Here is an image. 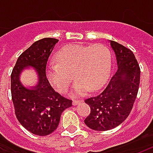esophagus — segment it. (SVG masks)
<instances>
[{
  "instance_id": "1",
  "label": "esophagus",
  "mask_w": 153,
  "mask_h": 153,
  "mask_svg": "<svg viewBox=\"0 0 153 153\" xmlns=\"http://www.w3.org/2000/svg\"><path fill=\"white\" fill-rule=\"evenodd\" d=\"M81 102H83V100H74L73 105L74 106H76V105H78V104H79Z\"/></svg>"
}]
</instances>
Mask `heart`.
Segmentation results:
<instances>
[{
	"mask_svg": "<svg viewBox=\"0 0 153 153\" xmlns=\"http://www.w3.org/2000/svg\"><path fill=\"white\" fill-rule=\"evenodd\" d=\"M57 65L47 67V76L58 91L65 93L76 79L74 92L82 95L105 84L111 73L112 55L102 44L83 46L72 44L62 47L55 56Z\"/></svg>",
	"mask_w": 153,
	"mask_h": 153,
	"instance_id": "b5f03b06",
	"label": "heart"
}]
</instances>
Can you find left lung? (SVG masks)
Instances as JSON below:
<instances>
[{
	"instance_id": "1",
	"label": "left lung",
	"mask_w": 153,
	"mask_h": 153,
	"mask_svg": "<svg viewBox=\"0 0 153 153\" xmlns=\"http://www.w3.org/2000/svg\"><path fill=\"white\" fill-rule=\"evenodd\" d=\"M110 42L116 57L117 71L102 93L85 100L91 111L84 123L97 131L115 128L128 117L140 83V68L131 50L115 41Z\"/></svg>"
}]
</instances>
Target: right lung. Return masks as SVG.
<instances>
[{
    "mask_svg": "<svg viewBox=\"0 0 153 153\" xmlns=\"http://www.w3.org/2000/svg\"><path fill=\"white\" fill-rule=\"evenodd\" d=\"M58 39L45 38L35 42L19 56L11 76V97L16 118L23 127L38 136L51 134L58 127L60 115L72 106V100L56 93L46 74L48 58ZM33 67L39 75L37 86L25 88L19 80L22 70Z\"/></svg>",
    "mask_w": 153,
    "mask_h": 153,
    "instance_id": "obj_1",
    "label": "right lung"
}]
</instances>
